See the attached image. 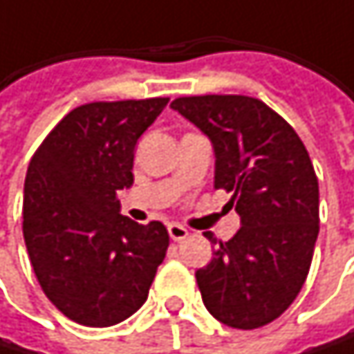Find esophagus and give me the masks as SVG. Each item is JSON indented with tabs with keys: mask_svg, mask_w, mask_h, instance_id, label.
Masks as SVG:
<instances>
[{
	"mask_svg": "<svg viewBox=\"0 0 354 354\" xmlns=\"http://www.w3.org/2000/svg\"><path fill=\"white\" fill-rule=\"evenodd\" d=\"M169 235H171L173 241H181V239H185L189 235V231L183 225H179V223H171L169 225Z\"/></svg>",
	"mask_w": 354,
	"mask_h": 354,
	"instance_id": "obj_1",
	"label": "esophagus"
}]
</instances>
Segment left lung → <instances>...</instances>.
Masks as SVG:
<instances>
[{
	"label": "left lung",
	"instance_id": "left-lung-1",
	"mask_svg": "<svg viewBox=\"0 0 354 354\" xmlns=\"http://www.w3.org/2000/svg\"><path fill=\"white\" fill-rule=\"evenodd\" d=\"M175 111L214 146V187L241 216L196 272L206 309L225 326L254 330L280 317L305 284L319 233V187L305 144L264 100L243 94L179 96Z\"/></svg>",
	"mask_w": 354,
	"mask_h": 354
}]
</instances>
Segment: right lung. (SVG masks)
Returning <instances> with one entry per match:
<instances>
[{"label":"right lung","mask_w":354,"mask_h":354,"mask_svg":"<svg viewBox=\"0 0 354 354\" xmlns=\"http://www.w3.org/2000/svg\"><path fill=\"white\" fill-rule=\"evenodd\" d=\"M167 96L96 100L70 111L41 142L24 181L22 231L47 299L72 322L106 328L136 313L169 248L158 221L119 214L133 183L138 138Z\"/></svg>","instance_id":"add662e5"}]
</instances>
